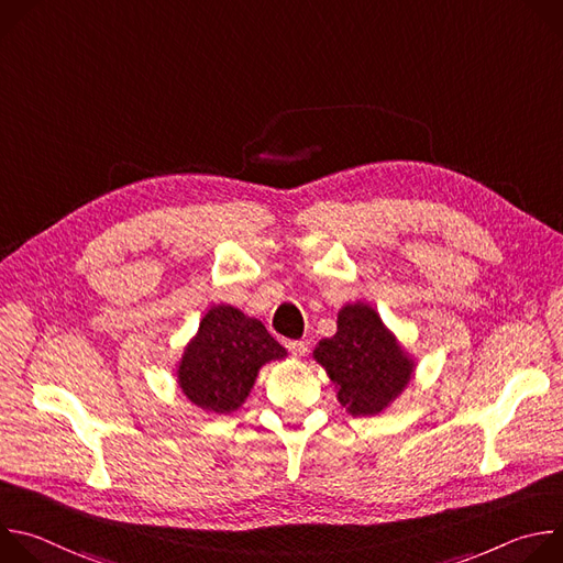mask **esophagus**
Listing matches in <instances>:
<instances>
[{"instance_id":"1","label":"esophagus","mask_w":563,"mask_h":563,"mask_svg":"<svg viewBox=\"0 0 563 563\" xmlns=\"http://www.w3.org/2000/svg\"><path fill=\"white\" fill-rule=\"evenodd\" d=\"M307 341H285V347L289 350L291 356H302L307 352Z\"/></svg>"}]
</instances>
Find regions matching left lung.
Listing matches in <instances>:
<instances>
[{"label":"left lung","mask_w":563,"mask_h":563,"mask_svg":"<svg viewBox=\"0 0 563 563\" xmlns=\"http://www.w3.org/2000/svg\"><path fill=\"white\" fill-rule=\"evenodd\" d=\"M336 325L332 339L316 345L313 358L330 374L352 417H374L408 387L415 361L365 302L345 305Z\"/></svg>","instance_id":"8db88e82"}]
</instances>
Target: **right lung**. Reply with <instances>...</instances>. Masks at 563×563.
I'll use <instances>...</instances> for the list:
<instances>
[{"instance_id": "obj_1", "label": "right lung", "mask_w": 563, "mask_h": 563, "mask_svg": "<svg viewBox=\"0 0 563 563\" xmlns=\"http://www.w3.org/2000/svg\"><path fill=\"white\" fill-rule=\"evenodd\" d=\"M285 356V347L258 318H250L231 305H213L185 347L178 363V385L194 406L231 415L245 404L258 369Z\"/></svg>"}]
</instances>
